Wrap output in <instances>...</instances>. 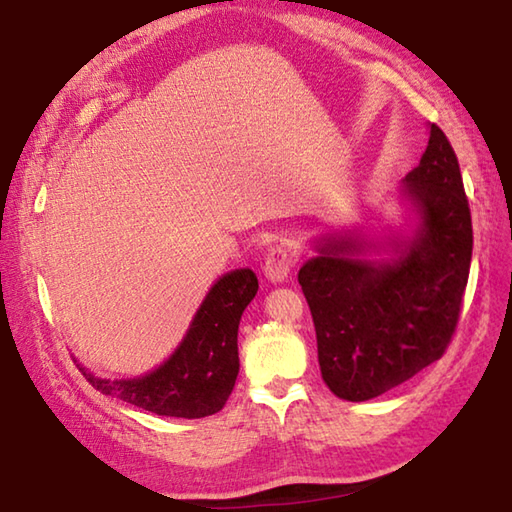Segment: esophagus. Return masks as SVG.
<instances>
[{"label": "esophagus", "mask_w": 512, "mask_h": 512, "mask_svg": "<svg viewBox=\"0 0 512 512\" xmlns=\"http://www.w3.org/2000/svg\"><path fill=\"white\" fill-rule=\"evenodd\" d=\"M295 262V253L291 248H284V246H275L271 253H268L266 262H264V275L268 282L273 284H280L284 282L288 273H291V266Z\"/></svg>", "instance_id": "esophagus-1"}]
</instances>
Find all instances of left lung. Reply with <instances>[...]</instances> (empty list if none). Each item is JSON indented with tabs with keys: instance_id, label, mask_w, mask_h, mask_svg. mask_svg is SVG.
Returning a JSON list of instances; mask_svg holds the SVG:
<instances>
[{
	"instance_id": "1",
	"label": "left lung",
	"mask_w": 512,
	"mask_h": 512,
	"mask_svg": "<svg viewBox=\"0 0 512 512\" xmlns=\"http://www.w3.org/2000/svg\"><path fill=\"white\" fill-rule=\"evenodd\" d=\"M398 188L410 212L385 237L340 228L315 237L297 282L309 302L322 380L345 401H369L443 356L461 311L472 219L457 154L436 125Z\"/></svg>"
}]
</instances>
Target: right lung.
<instances>
[{
    "instance_id": "right-lung-1",
    "label": "right lung",
    "mask_w": 512,
    "mask_h": 512,
    "mask_svg": "<svg viewBox=\"0 0 512 512\" xmlns=\"http://www.w3.org/2000/svg\"><path fill=\"white\" fill-rule=\"evenodd\" d=\"M257 288V275L250 268H235L221 275L203 297L179 347L159 367L134 378H102L78 365L82 376L100 394L159 416L203 418L217 414L235 387L239 320Z\"/></svg>"
}]
</instances>
